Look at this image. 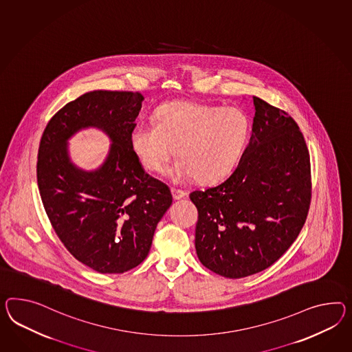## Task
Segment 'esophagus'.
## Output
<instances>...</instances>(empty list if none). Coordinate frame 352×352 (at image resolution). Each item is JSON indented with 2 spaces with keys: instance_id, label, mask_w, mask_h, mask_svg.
<instances>
[{
  "instance_id": "34e87169",
  "label": "esophagus",
  "mask_w": 352,
  "mask_h": 352,
  "mask_svg": "<svg viewBox=\"0 0 352 352\" xmlns=\"http://www.w3.org/2000/svg\"><path fill=\"white\" fill-rule=\"evenodd\" d=\"M171 194L172 198L175 199V200H180V199L186 197V191L180 189H175V188H172Z\"/></svg>"
}]
</instances>
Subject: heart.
<instances>
[{"label":"heart","mask_w":352,"mask_h":352,"mask_svg":"<svg viewBox=\"0 0 352 352\" xmlns=\"http://www.w3.org/2000/svg\"><path fill=\"white\" fill-rule=\"evenodd\" d=\"M252 124L237 107L171 102L155 112V121L138 124L130 145L145 170L162 171L177 149L180 157L168 176L172 181L210 184L225 179L240 162Z\"/></svg>","instance_id":"heart-1"}]
</instances>
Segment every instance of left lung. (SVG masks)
<instances>
[{
  "label": "left lung",
  "mask_w": 352,
  "mask_h": 352,
  "mask_svg": "<svg viewBox=\"0 0 352 352\" xmlns=\"http://www.w3.org/2000/svg\"><path fill=\"white\" fill-rule=\"evenodd\" d=\"M252 136L234 171L192 191L195 249L208 270L243 278L278 261L307 219L311 182L307 143L295 120L258 97Z\"/></svg>",
  "instance_id": "1"
}]
</instances>
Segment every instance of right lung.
Instances as JSON below:
<instances>
[{"instance_id":"1","label":"right lung","mask_w":352,"mask_h":352,"mask_svg":"<svg viewBox=\"0 0 352 352\" xmlns=\"http://www.w3.org/2000/svg\"><path fill=\"white\" fill-rule=\"evenodd\" d=\"M143 100L138 91L85 93L50 120L41 139L36 181L45 213L66 249L100 273L144 261L171 207L168 186L144 171L130 145ZM91 126L111 144L100 168L84 170L72 162L68 140Z\"/></svg>"}]
</instances>
